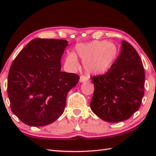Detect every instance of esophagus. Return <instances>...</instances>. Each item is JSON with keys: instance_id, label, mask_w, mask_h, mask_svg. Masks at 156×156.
<instances>
[{"instance_id": "obj_1", "label": "esophagus", "mask_w": 156, "mask_h": 156, "mask_svg": "<svg viewBox=\"0 0 156 156\" xmlns=\"http://www.w3.org/2000/svg\"><path fill=\"white\" fill-rule=\"evenodd\" d=\"M88 80V78L84 76H81L80 78V82H84Z\"/></svg>"}]
</instances>
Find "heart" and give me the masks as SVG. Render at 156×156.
Returning <instances> with one entry per match:
<instances>
[{"mask_svg": "<svg viewBox=\"0 0 156 156\" xmlns=\"http://www.w3.org/2000/svg\"><path fill=\"white\" fill-rule=\"evenodd\" d=\"M78 55L83 60V66L88 74H101L110 69L118 57L119 50L114 43L105 41H92L78 44L76 48ZM65 65L70 69L78 66L77 56L68 53Z\"/></svg>", "mask_w": 156, "mask_h": 156, "instance_id": "heart-1", "label": "heart"}]
</instances>
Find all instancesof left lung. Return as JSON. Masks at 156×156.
<instances>
[{
    "mask_svg": "<svg viewBox=\"0 0 156 156\" xmlns=\"http://www.w3.org/2000/svg\"><path fill=\"white\" fill-rule=\"evenodd\" d=\"M91 78L94 92L90 108L103 121L127 120L140 108L144 95V68L137 52L127 41H121V53L111 69Z\"/></svg>",
    "mask_w": 156,
    "mask_h": 156,
    "instance_id": "1",
    "label": "left lung"
}]
</instances>
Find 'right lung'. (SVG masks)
Masks as SVG:
<instances>
[{
    "label": "right lung",
    "mask_w": 156,
    "mask_h": 156,
    "mask_svg": "<svg viewBox=\"0 0 156 156\" xmlns=\"http://www.w3.org/2000/svg\"><path fill=\"white\" fill-rule=\"evenodd\" d=\"M68 41L33 39L19 53L10 68L7 93L12 112L25 124L41 127L60 117L68 92L79 76L61 71Z\"/></svg>",
    "instance_id": "add662e5"
}]
</instances>
